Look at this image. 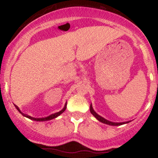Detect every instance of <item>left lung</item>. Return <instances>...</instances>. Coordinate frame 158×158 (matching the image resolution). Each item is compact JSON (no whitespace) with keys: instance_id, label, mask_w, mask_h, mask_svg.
Segmentation results:
<instances>
[{"instance_id":"left-lung-1","label":"left lung","mask_w":158,"mask_h":158,"mask_svg":"<svg viewBox=\"0 0 158 158\" xmlns=\"http://www.w3.org/2000/svg\"><path fill=\"white\" fill-rule=\"evenodd\" d=\"M90 113L93 114L94 117H95L96 118H97L98 120L99 121V122L105 123V124H107V125H110V126H121V125L126 124V123H129V121H128V122H126V123H113V122H110V121L107 120V119L103 118V117H101V116H99V114H97L95 111H94V110L93 109V107H92V105H90Z\"/></svg>"}]
</instances>
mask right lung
I'll use <instances>...</instances> for the list:
<instances>
[{"mask_svg":"<svg viewBox=\"0 0 158 158\" xmlns=\"http://www.w3.org/2000/svg\"><path fill=\"white\" fill-rule=\"evenodd\" d=\"M15 107L16 108V109H17L18 110H19V111L20 112V113H21V114H22L23 116H24V117H27V118H29V119H32V120H35V121H48V120H50V119H54V118H56V117H59V116L60 115V114H62L63 112H64V110H65V109H66V107H67V102L65 103L64 107V108H63V109H61V110H60V111L57 112V113H55V114H51V115L48 116V117H42V118H35V117H30V116H28V115H27V114H23L22 112H21V110H20V109H19V107H18L17 106H16V105H15Z\"/></svg>","mask_w":158,"mask_h":158,"instance_id":"add662e5","label":"right lung"}]
</instances>
